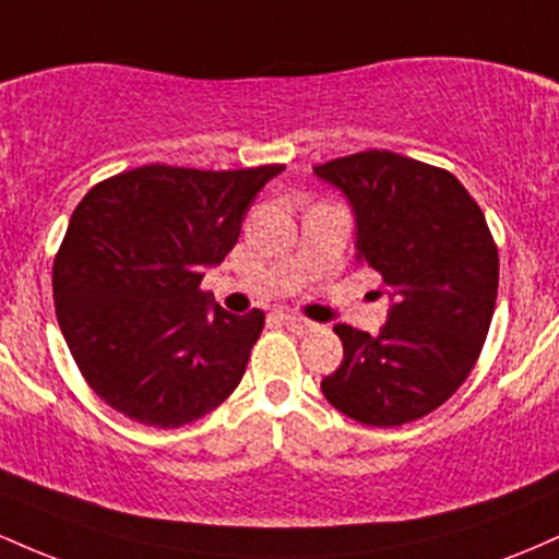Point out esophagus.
<instances>
[{
	"mask_svg": "<svg viewBox=\"0 0 559 559\" xmlns=\"http://www.w3.org/2000/svg\"><path fill=\"white\" fill-rule=\"evenodd\" d=\"M278 318H281V323L288 325V329H294V331H310L312 329L310 320L301 318V316H278Z\"/></svg>",
	"mask_w": 559,
	"mask_h": 559,
	"instance_id": "1",
	"label": "esophagus"
}]
</instances>
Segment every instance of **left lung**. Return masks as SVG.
I'll return each mask as SVG.
<instances>
[{
	"label": "left lung",
	"instance_id": "8db88e82",
	"mask_svg": "<svg viewBox=\"0 0 559 559\" xmlns=\"http://www.w3.org/2000/svg\"><path fill=\"white\" fill-rule=\"evenodd\" d=\"M357 215V258L394 299L378 336L338 323L344 360L325 400L362 426L394 428L441 407L476 368L499 288V252L452 173L389 150L312 168Z\"/></svg>",
	"mask_w": 559,
	"mask_h": 559
}]
</instances>
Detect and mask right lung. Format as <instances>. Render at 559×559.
Here are the masks:
<instances>
[{"label": "right lung", "mask_w": 559, "mask_h": 559, "mask_svg": "<svg viewBox=\"0 0 559 559\" xmlns=\"http://www.w3.org/2000/svg\"><path fill=\"white\" fill-rule=\"evenodd\" d=\"M281 170L152 163L81 199L55 254L52 292L70 355L102 402L144 426L181 428L234 394L265 316H230L199 284Z\"/></svg>", "instance_id": "add662e5"}]
</instances>
